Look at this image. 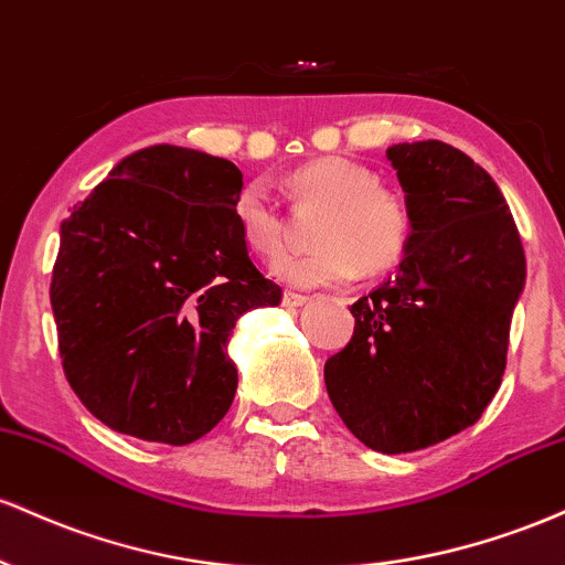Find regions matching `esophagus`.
<instances>
[{
	"mask_svg": "<svg viewBox=\"0 0 565 565\" xmlns=\"http://www.w3.org/2000/svg\"><path fill=\"white\" fill-rule=\"evenodd\" d=\"M309 299L303 294H294V290H285V296H282V303L288 309H296V307H303V303H307Z\"/></svg>",
	"mask_w": 565,
	"mask_h": 565,
	"instance_id": "1",
	"label": "esophagus"
}]
</instances>
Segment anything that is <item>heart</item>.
Returning <instances> with one entry per match:
<instances>
[{"label":"heart","mask_w":565,"mask_h":565,"mask_svg":"<svg viewBox=\"0 0 565 565\" xmlns=\"http://www.w3.org/2000/svg\"><path fill=\"white\" fill-rule=\"evenodd\" d=\"M296 205L320 207L307 253H288L271 264L296 288L341 285L358 275H382L401 264L414 237V207L401 189L376 179L350 157L326 154L299 164L285 179ZM243 243L258 256H275L285 243V221L264 183H245L232 202Z\"/></svg>","instance_id":"heart-1"}]
</instances>
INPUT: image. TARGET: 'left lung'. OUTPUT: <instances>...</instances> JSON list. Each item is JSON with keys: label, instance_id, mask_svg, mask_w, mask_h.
<instances>
[{"label": "left lung", "instance_id": "obj_1", "mask_svg": "<svg viewBox=\"0 0 565 565\" xmlns=\"http://www.w3.org/2000/svg\"><path fill=\"white\" fill-rule=\"evenodd\" d=\"M386 160L414 237L397 275L350 307L354 333L326 386L360 443L408 454L472 427L497 395L525 256L502 192L465 151L414 141Z\"/></svg>", "mask_w": 565, "mask_h": 565}]
</instances>
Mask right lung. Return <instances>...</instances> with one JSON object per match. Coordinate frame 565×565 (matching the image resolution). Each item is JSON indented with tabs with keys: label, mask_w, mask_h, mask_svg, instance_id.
<instances>
[{
	"label": "right lung",
	"mask_w": 565,
	"mask_h": 565,
	"mask_svg": "<svg viewBox=\"0 0 565 565\" xmlns=\"http://www.w3.org/2000/svg\"><path fill=\"white\" fill-rule=\"evenodd\" d=\"M239 189L234 162L157 143L61 224L50 303L63 371L106 427L186 446L230 411L234 322L282 299L239 237Z\"/></svg>",
	"instance_id": "obj_1"
}]
</instances>
